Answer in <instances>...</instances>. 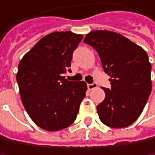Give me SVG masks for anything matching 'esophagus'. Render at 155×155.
<instances>
[{"mask_svg": "<svg viewBox=\"0 0 155 155\" xmlns=\"http://www.w3.org/2000/svg\"><path fill=\"white\" fill-rule=\"evenodd\" d=\"M97 87V83H93V84H88L87 85V88L89 90H93V89H95Z\"/></svg>", "mask_w": 155, "mask_h": 155, "instance_id": "esophagus-1", "label": "esophagus"}]
</instances>
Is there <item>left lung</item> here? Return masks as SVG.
I'll list each match as a JSON object with an SVG mask.
<instances>
[{
	"mask_svg": "<svg viewBox=\"0 0 155 155\" xmlns=\"http://www.w3.org/2000/svg\"><path fill=\"white\" fill-rule=\"evenodd\" d=\"M84 42L98 53L111 88L97 107L101 122L113 128L132 124L142 114L152 91L151 63L146 51L124 36L109 31H92Z\"/></svg>",
	"mask_w": 155,
	"mask_h": 155,
	"instance_id": "obj_1",
	"label": "left lung"
}]
</instances>
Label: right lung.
<instances>
[{"label": "right lung", "mask_w": 155, "mask_h": 155, "mask_svg": "<svg viewBox=\"0 0 155 155\" xmlns=\"http://www.w3.org/2000/svg\"><path fill=\"white\" fill-rule=\"evenodd\" d=\"M82 39L81 34L71 31L49 33L19 63L16 79L21 102L31 120L46 131L72 124L86 96L85 81H68L62 76L71 66L73 51Z\"/></svg>", "instance_id": "obj_1"}]
</instances>
